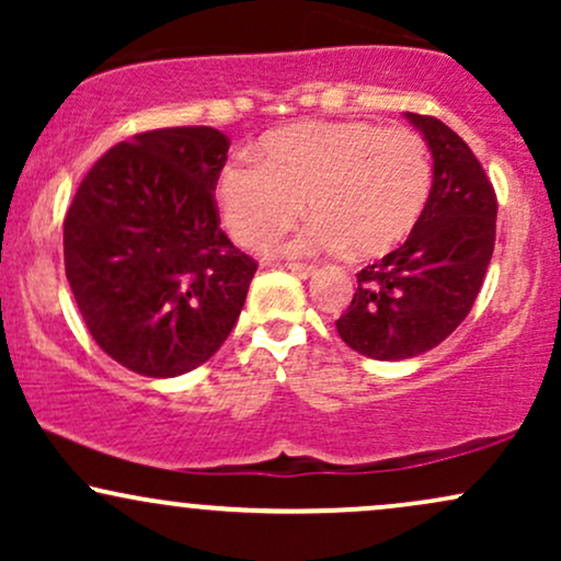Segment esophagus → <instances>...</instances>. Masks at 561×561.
<instances>
[{"instance_id":"1","label":"esophagus","mask_w":561,"mask_h":561,"mask_svg":"<svg viewBox=\"0 0 561 561\" xmlns=\"http://www.w3.org/2000/svg\"><path fill=\"white\" fill-rule=\"evenodd\" d=\"M285 268H289L295 276H300V279H308V276H313V272H317V268L308 266V263H285Z\"/></svg>"}]
</instances>
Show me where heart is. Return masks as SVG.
I'll return each mask as SVG.
<instances>
[{
  "label": "heart",
  "instance_id": "1",
  "mask_svg": "<svg viewBox=\"0 0 561 561\" xmlns=\"http://www.w3.org/2000/svg\"><path fill=\"white\" fill-rule=\"evenodd\" d=\"M433 192L420 134L369 121H306L268 131L259 160H237L218 179L224 221L244 248H263L306 214L317 221L293 255L343 250L379 259L416 229Z\"/></svg>",
  "mask_w": 561,
  "mask_h": 561
}]
</instances>
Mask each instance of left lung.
I'll list each match as a JSON object with an SVG mask.
<instances>
[{
  "instance_id": "1",
  "label": "left lung",
  "mask_w": 561,
  "mask_h": 561,
  "mask_svg": "<svg viewBox=\"0 0 561 561\" xmlns=\"http://www.w3.org/2000/svg\"><path fill=\"white\" fill-rule=\"evenodd\" d=\"M433 152L427 208L401 248L358 272V289L334 324L362 356L401 362L440 345L472 311L495 242L493 184L454 128L405 113Z\"/></svg>"
}]
</instances>
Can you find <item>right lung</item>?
Wrapping results in <instances>:
<instances>
[{
    "instance_id": "1",
    "label": "right lung",
    "mask_w": 561,
    "mask_h": 561,
    "mask_svg": "<svg viewBox=\"0 0 561 561\" xmlns=\"http://www.w3.org/2000/svg\"><path fill=\"white\" fill-rule=\"evenodd\" d=\"M229 139L210 126L107 150L62 224L66 276L94 343L145 377H179L221 347L255 263L224 234L214 190Z\"/></svg>"
}]
</instances>
